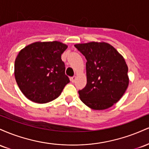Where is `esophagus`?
Listing matches in <instances>:
<instances>
[{
    "label": "esophagus",
    "instance_id": "esophagus-1",
    "mask_svg": "<svg viewBox=\"0 0 149 149\" xmlns=\"http://www.w3.org/2000/svg\"><path fill=\"white\" fill-rule=\"evenodd\" d=\"M76 77L75 76H73V77H71V82H72V83H74V82L76 81Z\"/></svg>",
    "mask_w": 149,
    "mask_h": 149
}]
</instances>
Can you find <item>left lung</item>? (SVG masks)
<instances>
[{
  "mask_svg": "<svg viewBox=\"0 0 149 149\" xmlns=\"http://www.w3.org/2000/svg\"><path fill=\"white\" fill-rule=\"evenodd\" d=\"M86 59L87 84L80 99L94 110H104L118 102L129 84L124 58L110 44L91 42L75 45Z\"/></svg>",
  "mask_w": 149,
  "mask_h": 149,
  "instance_id": "left-lung-1",
  "label": "left lung"
}]
</instances>
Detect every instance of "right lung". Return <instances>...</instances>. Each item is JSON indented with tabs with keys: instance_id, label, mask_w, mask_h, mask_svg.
<instances>
[{
	"instance_id": "right-lung-1",
	"label": "right lung",
	"mask_w": 149,
	"mask_h": 149,
	"mask_svg": "<svg viewBox=\"0 0 149 149\" xmlns=\"http://www.w3.org/2000/svg\"><path fill=\"white\" fill-rule=\"evenodd\" d=\"M66 48L67 45L58 41L36 42L19 52L15 62V76L26 98L45 104L60 95L70 82L61 58Z\"/></svg>"
}]
</instances>
